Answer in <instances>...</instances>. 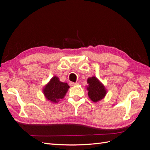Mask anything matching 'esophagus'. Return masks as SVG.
Segmentation results:
<instances>
[{
    "mask_svg": "<svg viewBox=\"0 0 150 150\" xmlns=\"http://www.w3.org/2000/svg\"><path fill=\"white\" fill-rule=\"evenodd\" d=\"M79 84L78 83H73V82H70L69 83V85L71 86H75V85H78Z\"/></svg>",
    "mask_w": 150,
    "mask_h": 150,
    "instance_id": "esophagus-1",
    "label": "esophagus"
}]
</instances>
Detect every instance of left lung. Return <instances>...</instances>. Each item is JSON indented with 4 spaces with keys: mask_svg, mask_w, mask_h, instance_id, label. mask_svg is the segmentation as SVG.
<instances>
[{
    "mask_svg": "<svg viewBox=\"0 0 150 150\" xmlns=\"http://www.w3.org/2000/svg\"><path fill=\"white\" fill-rule=\"evenodd\" d=\"M89 84L87 89L88 90V96L93 102H98L102 99L106 94L104 86L94 76L88 79Z\"/></svg>",
    "mask_w": 150,
    "mask_h": 150,
    "instance_id": "left-lung-1",
    "label": "left lung"
}]
</instances>
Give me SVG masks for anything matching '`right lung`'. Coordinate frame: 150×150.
Returning <instances> with one entry per match:
<instances>
[{"label":"right lung","instance_id":"right-lung-1","mask_svg":"<svg viewBox=\"0 0 150 150\" xmlns=\"http://www.w3.org/2000/svg\"><path fill=\"white\" fill-rule=\"evenodd\" d=\"M69 86L66 83L61 82L54 76L43 89V93L47 99L52 103H57L66 95Z\"/></svg>","mask_w":150,"mask_h":150}]
</instances>
